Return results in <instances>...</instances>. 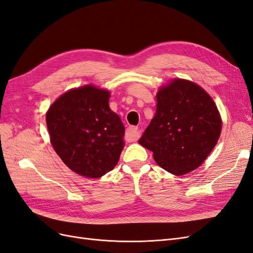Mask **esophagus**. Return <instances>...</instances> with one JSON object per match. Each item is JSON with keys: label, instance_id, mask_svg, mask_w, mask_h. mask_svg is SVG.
Wrapping results in <instances>:
<instances>
[{"label": "esophagus", "instance_id": "1", "mask_svg": "<svg viewBox=\"0 0 253 253\" xmlns=\"http://www.w3.org/2000/svg\"><path fill=\"white\" fill-rule=\"evenodd\" d=\"M126 137L128 141H136L140 137V131L137 126H128L126 131Z\"/></svg>", "mask_w": 253, "mask_h": 253}]
</instances>
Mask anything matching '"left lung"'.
Instances as JSON below:
<instances>
[{
    "label": "left lung",
    "mask_w": 253,
    "mask_h": 253,
    "mask_svg": "<svg viewBox=\"0 0 253 253\" xmlns=\"http://www.w3.org/2000/svg\"><path fill=\"white\" fill-rule=\"evenodd\" d=\"M156 113L139 144L156 164L181 176L197 169L215 147L221 117L212 97L198 84L175 78L156 93Z\"/></svg>",
    "instance_id": "1"
}]
</instances>
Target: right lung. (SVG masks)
Segmentation results:
<instances>
[{
  "label": "right lung",
  "instance_id": "right-lung-1",
  "mask_svg": "<svg viewBox=\"0 0 253 253\" xmlns=\"http://www.w3.org/2000/svg\"><path fill=\"white\" fill-rule=\"evenodd\" d=\"M111 91L94 84L68 89L46 112L53 150L66 167L86 178L112 171L125 148V126L110 109Z\"/></svg>",
  "mask_w": 253,
  "mask_h": 253
}]
</instances>
